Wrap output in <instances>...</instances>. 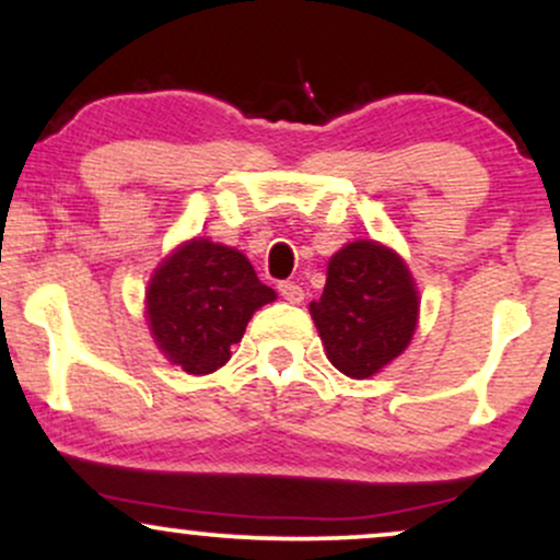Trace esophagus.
<instances>
[{
  "mask_svg": "<svg viewBox=\"0 0 560 560\" xmlns=\"http://www.w3.org/2000/svg\"><path fill=\"white\" fill-rule=\"evenodd\" d=\"M279 294L287 302H302V300H305V289H302L300 284H294V281H281Z\"/></svg>",
  "mask_w": 560,
  "mask_h": 560,
  "instance_id": "esophagus-1",
  "label": "esophagus"
}]
</instances>
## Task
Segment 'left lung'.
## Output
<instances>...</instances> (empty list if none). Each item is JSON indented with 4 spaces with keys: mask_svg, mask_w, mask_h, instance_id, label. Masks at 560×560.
<instances>
[{
    "mask_svg": "<svg viewBox=\"0 0 560 560\" xmlns=\"http://www.w3.org/2000/svg\"><path fill=\"white\" fill-rule=\"evenodd\" d=\"M311 316L334 369L365 378L408 347L419 318V292L392 249L361 240L329 260L324 294L311 302Z\"/></svg>",
    "mask_w": 560,
    "mask_h": 560,
    "instance_id": "8db88e82",
    "label": "left lung"
}]
</instances>
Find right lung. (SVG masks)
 I'll list each match as a JSON object with an SVG mask.
<instances>
[{"label":"right lung","instance_id":"add662e5","mask_svg":"<svg viewBox=\"0 0 560 560\" xmlns=\"http://www.w3.org/2000/svg\"><path fill=\"white\" fill-rule=\"evenodd\" d=\"M276 300L240 249L191 240L158 268L147 292L152 337L186 374H210L231 358L247 320Z\"/></svg>","mask_w":560,"mask_h":560}]
</instances>
